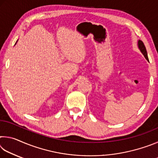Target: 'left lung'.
<instances>
[{
	"label": "left lung",
	"mask_w": 158,
	"mask_h": 158,
	"mask_svg": "<svg viewBox=\"0 0 158 158\" xmlns=\"http://www.w3.org/2000/svg\"><path fill=\"white\" fill-rule=\"evenodd\" d=\"M138 47L139 49H140L141 52L143 53V55L144 56V57L146 58V59L147 60H148V54H147V52H146V49L145 46H144L143 42L141 40L138 41Z\"/></svg>",
	"instance_id": "left-lung-1"
}]
</instances>
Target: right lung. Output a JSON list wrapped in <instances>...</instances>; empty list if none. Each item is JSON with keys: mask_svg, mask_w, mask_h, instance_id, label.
<instances>
[{"mask_svg": "<svg viewBox=\"0 0 158 158\" xmlns=\"http://www.w3.org/2000/svg\"><path fill=\"white\" fill-rule=\"evenodd\" d=\"M17 44V42H16V43H15V44Z\"/></svg>", "mask_w": 158, "mask_h": 158, "instance_id": "obj_1", "label": "right lung"}]
</instances>
